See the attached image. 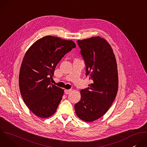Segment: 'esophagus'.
Instances as JSON below:
<instances>
[{"mask_svg":"<svg viewBox=\"0 0 147 147\" xmlns=\"http://www.w3.org/2000/svg\"><path fill=\"white\" fill-rule=\"evenodd\" d=\"M71 92V90H65V93L66 95L70 94Z\"/></svg>","mask_w":147,"mask_h":147,"instance_id":"1","label":"esophagus"}]
</instances>
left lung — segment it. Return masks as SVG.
Here are the masks:
<instances>
[{
	"instance_id": "1",
	"label": "left lung",
	"mask_w": 147,
	"mask_h": 147,
	"mask_svg": "<svg viewBox=\"0 0 147 147\" xmlns=\"http://www.w3.org/2000/svg\"><path fill=\"white\" fill-rule=\"evenodd\" d=\"M86 65V75L91 80L81 90V100L74 105L82 120L93 121L105 114L118 90V74L115 54L108 42L99 36L77 40Z\"/></svg>"
}]
</instances>
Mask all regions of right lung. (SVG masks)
<instances>
[{
  "mask_svg": "<svg viewBox=\"0 0 147 147\" xmlns=\"http://www.w3.org/2000/svg\"><path fill=\"white\" fill-rule=\"evenodd\" d=\"M76 44L72 40L46 36L26 52L21 65L19 87L23 100L35 115L47 118L53 115L64 91L51 83L55 67Z\"/></svg>",
  "mask_w": 147,
  "mask_h": 147,
  "instance_id": "1",
  "label": "right lung"
}]
</instances>
